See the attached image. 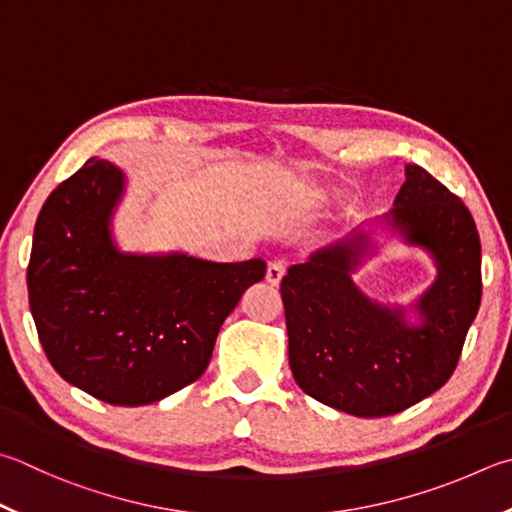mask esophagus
Segmentation results:
<instances>
[{"label": "esophagus", "mask_w": 512, "mask_h": 512, "mask_svg": "<svg viewBox=\"0 0 512 512\" xmlns=\"http://www.w3.org/2000/svg\"><path fill=\"white\" fill-rule=\"evenodd\" d=\"M284 273H286L284 262H280V259H275V262H271V264H268V268H266V282L271 284V286H277V284L282 282Z\"/></svg>", "instance_id": "34e87169"}]
</instances>
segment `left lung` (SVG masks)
I'll return each mask as SVG.
<instances>
[{"mask_svg":"<svg viewBox=\"0 0 512 512\" xmlns=\"http://www.w3.org/2000/svg\"><path fill=\"white\" fill-rule=\"evenodd\" d=\"M365 225L433 257L435 282L412 305L371 301L352 282L375 254L364 226L293 264L280 291L295 383L333 410L374 418L448 383L481 304V241L463 201L418 165H405L394 208Z\"/></svg>","mask_w":512,"mask_h":512,"instance_id":"obj_1","label":"left lung"}]
</instances>
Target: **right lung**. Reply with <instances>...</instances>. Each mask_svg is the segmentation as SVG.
<instances>
[{
    "instance_id": "add662e5",
    "label": "right lung",
    "mask_w": 512,
    "mask_h": 512,
    "mask_svg": "<svg viewBox=\"0 0 512 512\" xmlns=\"http://www.w3.org/2000/svg\"><path fill=\"white\" fill-rule=\"evenodd\" d=\"M125 188L105 159L60 183L37 215L26 284L53 369L98 401L136 407L206 371L221 324L266 262L120 250L111 221Z\"/></svg>"
}]
</instances>
